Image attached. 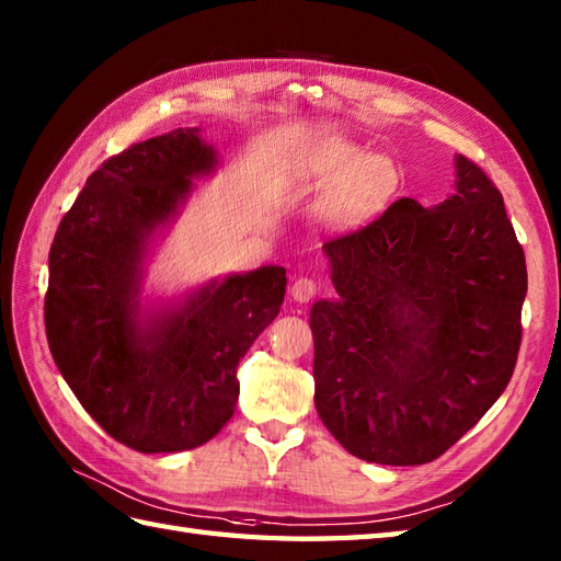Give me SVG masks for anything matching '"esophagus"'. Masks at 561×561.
I'll list each match as a JSON object with an SVG mask.
<instances>
[{"instance_id":"esophagus-1","label":"esophagus","mask_w":561,"mask_h":561,"mask_svg":"<svg viewBox=\"0 0 561 561\" xmlns=\"http://www.w3.org/2000/svg\"><path fill=\"white\" fill-rule=\"evenodd\" d=\"M289 294H291V299L296 304H308L318 294V284L313 279H308V277H299L291 284Z\"/></svg>"}]
</instances>
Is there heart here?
I'll use <instances>...</instances> for the list:
<instances>
[{"label":"heart","instance_id":"heart-1","mask_svg":"<svg viewBox=\"0 0 561 561\" xmlns=\"http://www.w3.org/2000/svg\"><path fill=\"white\" fill-rule=\"evenodd\" d=\"M299 175L320 187L313 219L328 233L347 236L374 224L396 205L402 171L388 153H368L342 137L311 141L299 157Z\"/></svg>","mask_w":561,"mask_h":561}]
</instances>
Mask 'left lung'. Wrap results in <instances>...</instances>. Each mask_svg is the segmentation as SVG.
Segmentation results:
<instances>
[{
    "label": "left lung",
    "instance_id": "left-lung-1",
    "mask_svg": "<svg viewBox=\"0 0 561 561\" xmlns=\"http://www.w3.org/2000/svg\"><path fill=\"white\" fill-rule=\"evenodd\" d=\"M323 250L337 299L311 308L320 420L362 460H436L516 368L528 272L502 193L456 157V195L402 197Z\"/></svg>",
    "mask_w": 561,
    "mask_h": 561
}]
</instances>
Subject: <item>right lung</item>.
I'll list each match as a JSON object with an SVG mask.
<instances>
[{
    "label": "right lung",
    "mask_w": 561,
    "mask_h": 561,
    "mask_svg": "<svg viewBox=\"0 0 561 561\" xmlns=\"http://www.w3.org/2000/svg\"><path fill=\"white\" fill-rule=\"evenodd\" d=\"M199 127L137 141L89 175L57 226L45 335L81 408L139 453L190 450L217 436L238 400L236 368L279 313L287 270L211 279L161 311L139 287L153 233L217 169Z\"/></svg>",
    "instance_id": "1"
}]
</instances>
